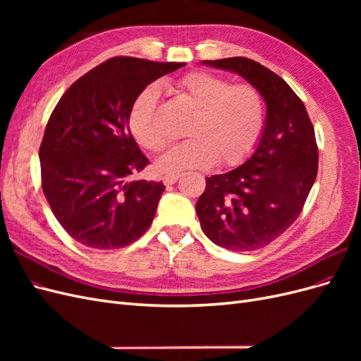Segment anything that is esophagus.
Returning a JSON list of instances; mask_svg holds the SVG:
<instances>
[{"label":"esophagus","mask_w":361,"mask_h":361,"mask_svg":"<svg viewBox=\"0 0 361 361\" xmlns=\"http://www.w3.org/2000/svg\"><path fill=\"white\" fill-rule=\"evenodd\" d=\"M178 179H179V174H167V176H164L162 182L166 185H173L178 182Z\"/></svg>","instance_id":"34e87169"}]
</instances>
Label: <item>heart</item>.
<instances>
[{
    "mask_svg": "<svg viewBox=\"0 0 361 361\" xmlns=\"http://www.w3.org/2000/svg\"><path fill=\"white\" fill-rule=\"evenodd\" d=\"M173 90L192 113L185 126V135L190 138L157 161L158 171L178 174L206 169L215 161L221 167H233L253 154L265 129V104L256 87L194 72L183 76ZM158 96L155 85L146 87L134 99L128 116L130 134L141 147L154 154L170 141L157 117Z\"/></svg>",
    "mask_w": 361,
    "mask_h": 361,
    "instance_id": "b5f03b06",
    "label": "heart"
}]
</instances>
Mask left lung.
<instances>
[{
    "instance_id": "1",
    "label": "left lung",
    "mask_w": 361,
    "mask_h": 361,
    "mask_svg": "<svg viewBox=\"0 0 361 361\" xmlns=\"http://www.w3.org/2000/svg\"><path fill=\"white\" fill-rule=\"evenodd\" d=\"M238 73L256 87L267 105L265 129L241 166L206 178L195 204L202 231L232 251L268 245L302 211L318 174V146L307 110L285 80L245 57L204 60Z\"/></svg>"
}]
</instances>
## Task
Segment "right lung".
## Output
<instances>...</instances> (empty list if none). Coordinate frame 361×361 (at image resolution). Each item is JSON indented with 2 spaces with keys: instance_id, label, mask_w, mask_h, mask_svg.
I'll use <instances>...</instances> for the list:
<instances>
[{
  "instance_id": "add662e5",
  "label": "right lung",
  "mask_w": 361,
  "mask_h": 361,
  "mask_svg": "<svg viewBox=\"0 0 361 361\" xmlns=\"http://www.w3.org/2000/svg\"><path fill=\"white\" fill-rule=\"evenodd\" d=\"M183 66L114 57L76 80L54 108L39 150L42 190L75 241L122 248L154 221L166 187L129 180L149 159L130 134L128 116L150 82Z\"/></svg>"
}]
</instances>
